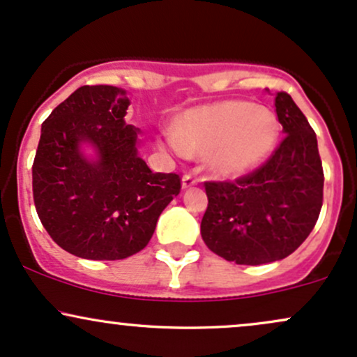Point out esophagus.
<instances>
[{"mask_svg": "<svg viewBox=\"0 0 357 357\" xmlns=\"http://www.w3.org/2000/svg\"><path fill=\"white\" fill-rule=\"evenodd\" d=\"M197 183H199V178L197 177H194V175H190V174L183 175V178H182V187H183V189H192V187L197 185Z\"/></svg>", "mask_w": 357, "mask_h": 357, "instance_id": "esophagus-1", "label": "esophagus"}]
</instances>
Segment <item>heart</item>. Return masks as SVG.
<instances>
[{"label": "heart", "instance_id": "b5f03b06", "mask_svg": "<svg viewBox=\"0 0 357 357\" xmlns=\"http://www.w3.org/2000/svg\"><path fill=\"white\" fill-rule=\"evenodd\" d=\"M278 118L248 101H222L183 113L167 142L177 155L206 153L215 175L238 178L261 167L278 145Z\"/></svg>", "mask_w": 357, "mask_h": 357}]
</instances>
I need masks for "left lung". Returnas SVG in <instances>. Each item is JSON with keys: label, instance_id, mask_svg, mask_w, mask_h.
I'll return each mask as SVG.
<instances>
[{"label": "left lung", "instance_id": "8db88e82", "mask_svg": "<svg viewBox=\"0 0 357 357\" xmlns=\"http://www.w3.org/2000/svg\"><path fill=\"white\" fill-rule=\"evenodd\" d=\"M275 107L285 138L266 163L236 182H206L200 234L212 253L236 265H265L294 253L317 222L324 170L317 136L287 92Z\"/></svg>", "mask_w": 357, "mask_h": 357}]
</instances>
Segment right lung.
<instances>
[{
  "label": "right lung",
  "mask_w": 357,
  "mask_h": 357,
  "mask_svg": "<svg viewBox=\"0 0 357 357\" xmlns=\"http://www.w3.org/2000/svg\"><path fill=\"white\" fill-rule=\"evenodd\" d=\"M128 106L119 87L82 86L42 125L31 167L35 209L50 238L79 258L113 261L142 251L180 192L177 174H155L138 157Z\"/></svg>",
  "instance_id": "obj_1"
}]
</instances>
